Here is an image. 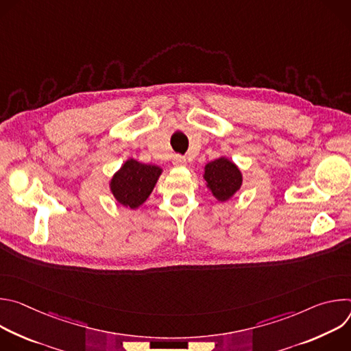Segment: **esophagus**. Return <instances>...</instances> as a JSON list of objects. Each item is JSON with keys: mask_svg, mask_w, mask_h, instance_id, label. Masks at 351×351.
Masks as SVG:
<instances>
[{"mask_svg": "<svg viewBox=\"0 0 351 351\" xmlns=\"http://www.w3.org/2000/svg\"><path fill=\"white\" fill-rule=\"evenodd\" d=\"M172 162H173V165H175V167H186V164H187L186 158H184V157H182V156H175Z\"/></svg>", "mask_w": 351, "mask_h": 351, "instance_id": "34e87169", "label": "esophagus"}]
</instances>
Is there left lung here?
<instances>
[{
	"label": "left lung",
	"instance_id": "8db88e82",
	"mask_svg": "<svg viewBox=\"0 0 351 351\" xmlns=\"http://www.w3.org/2000/svg\"><path fill=\"white\" fill-rule=\"evenodd\" d=\"M203 178L207 189L219 203L230 199L240 190L243 183L241 171L226 157H219L206 164Z\"/></svg>",
	"mask_w": 351,
	"mask_h": 351
}]
</instances>
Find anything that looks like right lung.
I'll use <instances>...</instances> for the list:
<instances>
[{
	"label": "right lung",
	"mask_w": 351,
	"mask_h": 351,
	"mask_svg": "<svg viewBox=\"0 0 351 351\" xmlns=\"http://www.w3.org/2000/svg\"><path fill=\"white\" fill-rule=\"evenodd\" d=\"M161 173L162 168L158 165L129 158L110 179V190L118 204L137 210L153 193Z\"/></svg>",
	"instance_id": "obj_1"
}]
</instances>
